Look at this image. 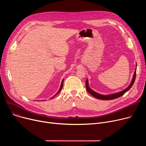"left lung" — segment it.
<instances>
[{"label": "left lung", "instance_id": "obj_1", "mask_svg": "<svg viewBox=\"0 0 146 146\" xmlns=\"http://www.w3.org/2000/svg\"><path fill=\"white\" fill-rule=\"evenodd\" d=\"M136 69H137V67H136L135 70L134 71L132 80H131V83H130L129 85L126 89H125L119 92L114 93V94H109V95H102V94H100L99 93H97V92H95L94 90H93L92 89H91L89 88V82H88V79H86V88L87 91L91 95H92L95 98H97L98 99H102V100H111V99H116L117 98H119V97L123 95L125 92H127L128 90H129L130 89V88H131L132 87V86L133 85V84L135 82V76H136Z\"/></svg>", "mask_w": 146, "mask_h": 146}]
</instances>
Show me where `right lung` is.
<instances>
[{
    "label": "right lung",
    "instance_id": "1",
    "mask_svg": "<svg viewBox=\"0 0 146 146\" xmlns=\"http://www.w3.org/2000/svg\"><path fill=\"white\" fill-rule=\"evenodd\" d=\"M63 82H64V79H63V80H62V82H61V86H60V89H59V90H58V91L57 92V94L54 95V96L53 97H52L51 99H52V98H53L54 97V96H56L59 92H60L61 91V89H62V88H63ZM42 101H45V100H42Z\"/></svg>",
    "mask_w": 146,
    "mask_h": 146
}]
</instances>
